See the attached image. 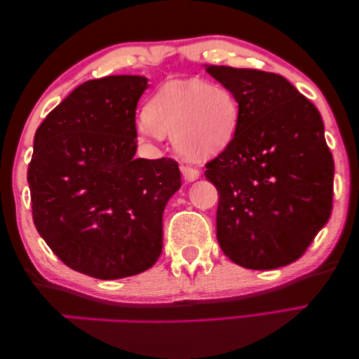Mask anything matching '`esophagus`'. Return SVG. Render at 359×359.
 <instances>
[{
    "label": "esophagus",
    "instance_id": "34e87169",
    "mask_svg": "<svg viewBox=\"0 0 359 359\" xmlns=\"http://www.w3.org/2000/svg\"><path fill=\"white\" fill-rule=\"evenodd\" d=\"M181 173H183L184 180L187 181H194L198 178V175H201V172L196 167H191V165H181Z\"/></svg>",
    "mask_w": 359,
    "mask_h": 359
}]
</instances>
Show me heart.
Here are the masks:
<instances>
[{
  "label": "heart",
  "instance_id": "obj_1",
  "mask_svg": "<svg viewBox=\"0 0 359 359\" xmlns=\"http://www.w3.org/2000/svg\"><path fill=\"white\" fill-rule=\"evenodd\" d=\"M240 108L233 93L203 81H173L158 90L138 119V133L148 140L173 135L181 154L202 161L231 143Z\"/></svg>",
  "mask_w": 359,
  "mask_h": 359
}]
</instances>
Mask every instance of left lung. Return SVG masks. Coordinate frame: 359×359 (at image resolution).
<instances>
[{"label":"left lung","instance_id":"left-lung-1","mask_svg":"<svg viewBox=\"0 0 359 359\" xmlns=\"http://www.w3.org/2000/svg\"><path fill=\"white\" fill-rule=\"evenodd\" d=\"M205 72L240 108L232 141L205 163L219 194L221 250L245 269L287 266L332 211L334 158L320 111L280 74L216 65Z\"/></svg>","mask_w":359,"mask_h":359}]
</instances>
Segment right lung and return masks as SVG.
I'll use <instances>...</instances> for the list:
<instances>
[{
    "label": "right lung",
    "instance_id": "obj_1",
    "mask_svg": "<svg viewBox=\"0 0 359 359\" xmlns=\"http://www.w3.org/2000/svg\"><path fill=\"white\" fill-rule=\"evenodd\" d=\"M148 79H90L47 114L28 165L33 222L69 269L100 280L148 270L162 215L181 187L178 162L137 158L135 114Z\"/></svg>",
    "mask_w": 359,
    "mask_h": 359
}]
</instances>
